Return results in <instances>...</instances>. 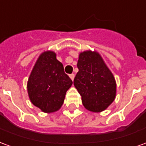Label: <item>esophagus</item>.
<instances>
[{"label": "esophagus", "instance_id": "1", "mask_svg": "<svg viewBox=\"0 0 146 146\" xmlns=\"http://www.w3.org/2000/svg\"><path fill=\"white\" fill-rule=\"evenodd\" d=\"M70 78H71V80H73V79H74V77H75V75H74V73H72V74H70Z\"/></svg>", "mask_w": 146, "mask_h": 146}]
</instances>
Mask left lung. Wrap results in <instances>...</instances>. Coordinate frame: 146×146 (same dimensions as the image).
<instances>
[{
    "mask_svg": "<svg viewBox=\"0 0 146 146\" xmlns=\"http://www.w3.org/2000/svg\"><path fill=\"white\" fill-rule=\"evenodd\" d=\"M77 68L73 84L84 108L93 112L105 110L115 98L116 83L111 72L100 55L91 50L80 53Z\"/></svg>",
    "mask_w": 146,
    "mask_h": 146,
    "instance_id": "1",
    "label": "left lung"
}]
</instances>
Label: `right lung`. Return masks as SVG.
Returning a JSON list of instances; mask_svg holds the SVG:
<instances>
[{"mask_svg": "<svg viewBox=\"0 0 146 146\" xmlns=\"http://www.w3.org/2000/svg\"><path fill=\"white\" fill-rule=\"evenodd\" d=\"M73 81L65 71L55 53H42L31 71L27 92L31 103L43 112L58 111L65 100L67 90Z\"/></svg>", "mask_w": 146, "mask_h": 146, "instance_id": "1", "label": "right lung"}]
</instances>
